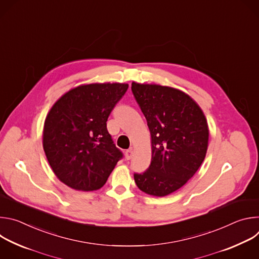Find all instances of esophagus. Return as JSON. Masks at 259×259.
<instances>
[{
  "instance_id": "esophagus-1",
  "label": "esophagus",
  "mask_w": 259,
  "mask_h": 259,
  "mask_svg": "<svg viewBox=\"0 0 259 259\" xmlns=\"http://www.w3.org/2000/svg\"><path fill=\"white\" fill-rule=\"evenodd\" d=\"M133 154H134V151H133V149L127 150V151L125 152V157H126V159H127V160H130V159L133 157Z\"/></svg>"
}]
</instances>
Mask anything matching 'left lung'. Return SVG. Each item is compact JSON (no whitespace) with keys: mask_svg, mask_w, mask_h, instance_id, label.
Segmentation results:
<instances>
[{"mask_svg":"<svg viewBox=\"0 0 259 259\" xmlns=\"http://www.w3.org/2000/svg\"><path fill=\"white\" fill-rule=\"evenodd\" d=\"M132 92L151 132L152 162L134 174L143 193L165 197L182 188L203 163L209 141L206 117L199 104L181 90L132 82Z\"/></svg>","mask_w":259,"mask_h":259,"instance_id":"1","label":"left lung"}]
</instances>
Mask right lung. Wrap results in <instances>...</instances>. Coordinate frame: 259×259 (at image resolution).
<instances>
[{
  "instance_id": "1",
  "label": "right lung",
  "mask_w": 259,
  "mask_h": 259,
  "mask_svg": "<svg viewBox=\"0 0 259 259\" xmlns=\"http://www.w3.org/2000/svg\"><path fill=\"white\" fill-rule=\"evenodd\" d=\"M127 89L125 83L80 85L49 110L43 129L44 152L56 177L68 188L99 190L122 159L106 121Z\"/></svg>"
}]
</instances>
